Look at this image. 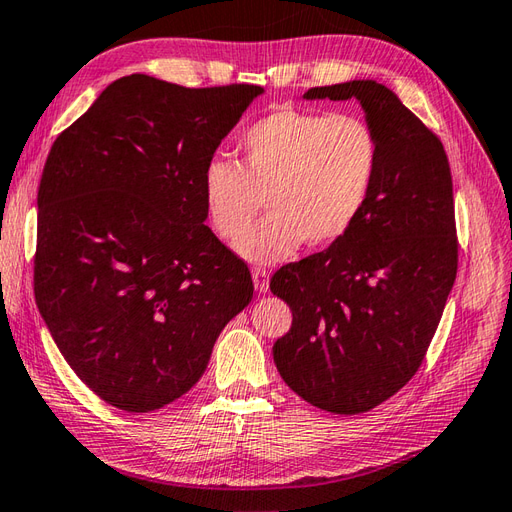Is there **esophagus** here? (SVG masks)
<instances>
[{"label":"esophagus","instance_id":"obj_1","mask_svg":"<svg viewBox=\"0 0 512 512\" xmlns=\"http://www.w3.org/2000/svg\"><path fill=\"white\" fill-rule=\"evenodd\" d=\"M253 283H255V288H257L259 292H266L268 285H270V272H268V268L257 266V268L253 270Z\"/></svg>","mask_w":512,"mask_h":512}]
</instances>
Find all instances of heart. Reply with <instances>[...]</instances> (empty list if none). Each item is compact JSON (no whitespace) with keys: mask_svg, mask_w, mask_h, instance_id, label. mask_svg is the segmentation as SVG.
Segmentation results:
<instances>
[{"mask_svg":"<svg viewBox=\"0 0 512 512\" xmlns=\"http://www.w3.org/2000/svg\"><path fill=\"white\" fill-rule=\"evenodd\" d=\"M242 161L213 159L202 196L213 231L237 240L269 202L271 216L237 242L257 264L290 257L307 242L327 248L349 235L373 196L382 144L353 113L281 106L240 135Z\"/></svg>","mask_w":512,"mask_h":512,"instance_id":"1","label":"heart"}]
</instances>
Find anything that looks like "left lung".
Listing matches in <instances>:
<instances>
[{
	"mask_svg": "<svg viewBox=\"0 0 512 512\" xmlns=\"http://www.w3.org/2000/svg\"><path fill=\"white\" fill-rule=\"evenodd\" d=\"M351 100L382 144L373 196L349 235L270 279L292 327L272 355L296 395L334 414L373 410L425 360L458 270L454 183L445 148L375 80L314 87Z\"/></svg>",
	"mask_w": 512,
	"mask_h": 512,
	"instance_id": "left-lung-1",
	"label": "left lung"
}]
</instances>
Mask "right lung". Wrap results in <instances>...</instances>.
Masks as SVG:
<instances>
[{"instance_id":"right-lung-1","label":"right lung","mask_w":512,"mask_h":512,"mask_svg":"<svg viewBox=\"0 0 512 512\" xmlns=\"http://www.w3.org/2000/svg\"><path fill=\"white\" fill-rule=\"evenodd\" d=\"M261 91L124 76L47 154L34 299L71 371L124 412L185 395L253 299L246 261L205 224L202 174Z\"/></svg>"}]
</instances>
